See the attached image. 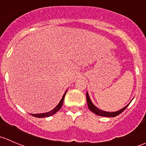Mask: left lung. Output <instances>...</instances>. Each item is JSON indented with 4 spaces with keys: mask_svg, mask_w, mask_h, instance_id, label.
<instances>
[{
    "mask_svg": "<svg viewBox=\"0 0 146 146\" xmlns=\"http://www.w3.org/2000/svg\"><path fill=\"white\" fill-rule=\"evenodd\" d=\"M86 99H87V103H88V108L90 109V111L93 113H94L95 114L98 115H100V116H104V117H115L117 115H118L119 114H121L123 111H124L125 110L127 107L128 106V105H127L125 107H124L123 108H122L120 111H116V112H106V111H103L98 109V108H96L94 105L93 104V103L90 100V97L88 96V92L86 93Z\"/></svg>",
    "mask_w": 146,
    "mask_h": 146,
    "instance_id": "obj_1",
    "label": "left lung"
}]
</instances>
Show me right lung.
Listing matches in <instances>:
<instances>
[{
	"mask_svg": "<svg viewBox=\"0 0 146 146\" xmlns=\"http://www.w3.org/2000/svg\"><path fill=\"white\" fill-rule=\"evenodd\" d=\"M67 92V91H66ZM66 92L64 93V95H63V98H62L61 100L60 101V103L58 104V106H56V108H55L53 110H52L51 111H50V112H48V113H40V114H31V115H33V116L35 117V118H45V117H49V116H51V115H53V114H55L56 113H57L58 111L60 110V108H61L62 106H63V100H64V98H65V96H66Z\"/></svg>",
	"mask_w": 146,
	"mask_h": 146,
	"instance_id": "add662e5",
	"label": "right lung"
}]
</instances>
